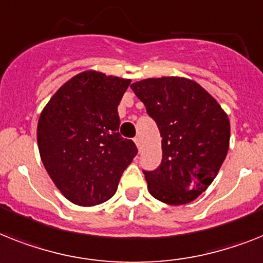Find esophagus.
Here are the masks:
<instances>
[{
  "mask_svg": "<svg viewBox=\"0 0 263 263\" xmlns=\"http://www.w3.org/2000/svg\"><path fill=\"white\" fill-rule=\"evenodd\" d=\"M134 144H136L137 149L141 152V149H142V145H141V140L138 138V137H137V138H134Z\"/></svg>",
  "mask_w": 263,
  "mask_h": 263,
  "instance_id": "1",
  "label": "esophagus"
}]
</instances>
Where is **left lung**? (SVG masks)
Instances as JSON below:
<instances>
[{
    "instance_id": "8db88e82",
    "label": "left lung",
    "mask_w": 263,
    "mask_h": 263,
    "mask_svg": "<svg viewBox=\"0 0 263 263\" xmlns=\"http://www.w3.org/2000/svg\"><path fill=\"white\" fill-rule=\"evenodd\" d=\"M132 90L161 134V165L144 172L147 191L169 205L194 201L211 185L230 146V119L195 80L147 78Z\"/></svg>"
}]
</instances>
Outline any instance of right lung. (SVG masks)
<instances>
[{"label": "right lung", "mask_w": 263, "mask_h": 263, "mask_svg": "<svg viewBox=\"0 0 263 263\" xmlns=\"http://www.w3.org/2000/svg\"><path fill=\"white\" fill-rule=\"evenodd\" d=\"M130 82L87 69L67 80L41 111V161L73 204L92 207L107 201L136 157V144L118 133V105Z\"/></svg>", "instance_id": "1"}]
</instances>
